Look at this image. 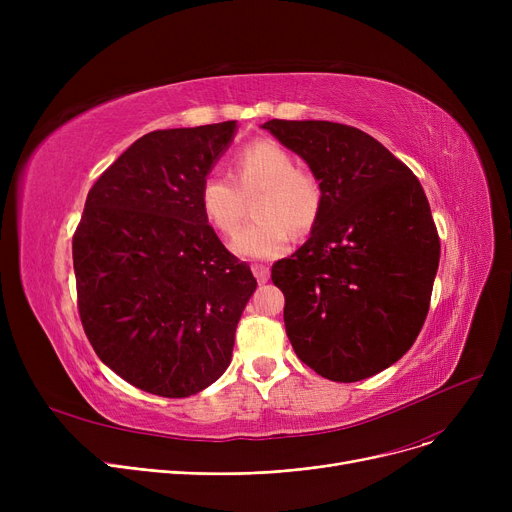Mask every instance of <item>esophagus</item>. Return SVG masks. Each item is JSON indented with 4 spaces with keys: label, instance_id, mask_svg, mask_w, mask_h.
Returning a JSON list of instances; mask_svg holds the SVG:
<instances>
[{
    "label": "esophagus",
    "instance_id": "obj_1",
    "mask_svg": "<svg viewBox=\"0 0 512 512\" xmlns=\"http://www.w3.org/2000/svg\"><path fill=\"white\" fill-rule=\"evenodd\" d=\"M251 270H253V276L257 278V282L265 284L267 280H270V267H265V265H253Z\"/></svg>",
    "mask_w": 512,
    "mask_h": 512
}]
</instances>
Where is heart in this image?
<instances>
[{"mask_svg":"<svg viewBox=\"0 0 512 512\" xmlns=\"http://www.w3.org/2000/svg\"><path fill=\"white\" fill-rule=\"evenodd\" d=\"M253 195L255 222L242 228L232 249L245 259L267 261L286 253L290 232L307 234L319 220L324 191L313 172L297 166L276 141L261 139L232 159V178L211 172L201 180L199 207L213 230L230 236L240 226Z\"/></svg>","mask_w":512,"mask_h":512,"instance_id":"b5f03b06","label":"heart"}]
</instances>
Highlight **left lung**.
I'll return each instance as SVG.
<instances>
[{
  "instance_id": "left-lung-1",
  "label": "left lung",
  "mask_w": 512,
  "mask_h": 512,
  "mask_svg": "<svg viewBox=\"0 0 512 512\" xmlns=\"http://www.w3.org/2000/svg\"><path fill=\"white\" fill-rule=\"evenodd\" d=\"M261 128L303 157L324 191L309 240L272 267L288 340L321 378H371L413 346L432 299L440 238L423 186L359 128L326 120Z\"/></svg>"
}]
</instances>
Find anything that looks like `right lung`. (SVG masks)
<instances>
[{
  "instance_id": "right-lung-1",
  "label": "right lung",
  "mask_w": 512,
  "mask_h": 512,
  "mask_svg": "<svg viewBox=\"0 0 512 512\" xmlns=\"http://www.w3.org/2000/svg\"><path fill=\"white\" fill-rule=\"evenodd\" d=\"M234 134L230 120L134 141L93 184L72 238L85 334L149 394L184 398L218 380L257 288L199 207L201 180Z\"/></svg>"
}]
</instances>
